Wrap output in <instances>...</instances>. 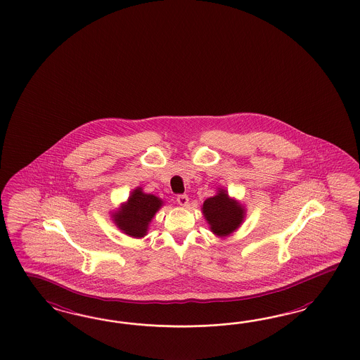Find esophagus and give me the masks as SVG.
Returning <instances> with one entry per match:
<instances>
[{
	"instance_id": "34e87169",
	"label": "esophagus",
	"mask_w": 360,
	"mask_h": 360,
	"mask_svg": "<svg viewBox=\"0 0 360 360\" xmlns=\"http://www.w3.org/2000/svg\"><path fill=\"white\" fill-rule=\"evenodd\" d=\"M176 202H178L179 206L186 207L188 205V196L186 195V194H181V195L176 196Z\"/></svg>"
}]
</instances>
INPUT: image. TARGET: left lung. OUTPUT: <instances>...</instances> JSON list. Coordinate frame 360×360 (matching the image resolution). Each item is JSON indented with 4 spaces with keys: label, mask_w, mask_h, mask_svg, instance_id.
<instances>
[{
    "label": "left lung",
    "mask_w": 360,
    "mask_h": 360,
    "mask_svg": "<svg viewBox=\"0 0 360 360\" xmlns=\"http://www.w3.org/2000/svg\"><path fill=\"white\" fill-rule=\"evenodd\" d=\"M202 211L211 231L220 238L229 236L239 229L245 217L244 207L235 199H231L223 188L219 190L217 195L205 200Z\"/></svg>",
    "instance_id": "8db88e82"
}]
</instances>
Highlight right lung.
Returning <instances> with one entry per match:
<instances>
[{
    "mask_svg": "<svg viewBox=\"0 0 360 360\" xmlns=\"http://www.w3.org/2000/svg\"><path fill=\"white\" fill-rule=\"evenodd\" d=\"M162 200L152 194L142 191L137 187L131 191L127 203L121 205L119 211L113 212L115 224L131 238H143L154 218L155 212L162 206Z\"/></svg>",
    "mask_w": 360,
    "mask_h": 360,
    "instance_id": "1",
    "label": "right lung"
}]
</instances>
